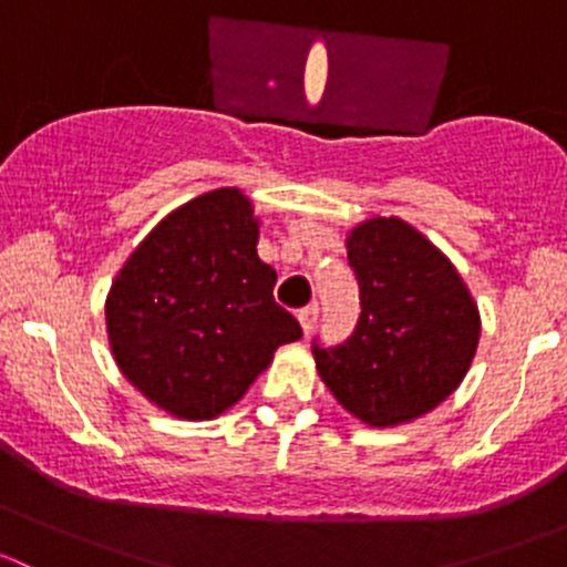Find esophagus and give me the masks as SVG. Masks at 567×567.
<instances>
[{"label":"esophagus","mask_w":567,"mask_h":567,"mask_svg":"<svg viewBox=\"0 0 567 567\" xmlns=\"http://www.w3.org/2000/svg\"><path fill=\"white\" fill-rule=\"evenodd\" d=\"M299 323H301V329H305V334H310V331L316 329V323H318V305L301 307V310H299Z\"/></svg>","instance_id":"1"}]
</instances>
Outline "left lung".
<instances>
[{
    "instance_id": "obj_1",
    "label": "left lung",
    "mask_w": 567,
    "mask_h": 567,
    "mask_svg": "<svg viewBox=\"0 0 567 567\" xmlns=\"http://www.w3.org/2000/svg\"><path fill=\"white\" fill-rule=\"evenodd\" d=\"M359 282L357 329L340 346L312 342L337 403L373 427L411 422L455 392L480 340V312L453 262L394 216L348 236Z\"/></svg>"
}]
</instances>
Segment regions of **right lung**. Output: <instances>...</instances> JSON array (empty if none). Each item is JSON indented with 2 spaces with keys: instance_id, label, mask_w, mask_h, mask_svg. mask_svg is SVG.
I'll return each instance as SVG.
<instances>
[{
  "instance_id": "add662e5",
  "label": "right lung",
  "mask_w": 567,
  "mask_h": 567,
  "mask_svg": "<svg viewBox=\"0 0 567 567\" xmlns=\"http://www.w3.org/2000/svg\"><path fill=\"white\" fill-rule=\"evenodd\" d=\"M247 194L216 188L181 205L120 268L106 299L114 362L151 403L214 420L244 398L274 351L301 337L274 301Z\"/></svg>"
}]
</instances>
